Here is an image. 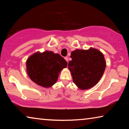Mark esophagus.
<instances>
[{
  "mask_svg": "<svg viewBox=\"0 0 129 129\" xmlns=\"http://www.w3.org/2000/svg\"><path fill=\"white\" fill-rule=\"evenodd\" d=\"M64 58H65V60H66L67 62H68V57H65Z\"/></svg>",
  "mask_w": 129,
  "mask_h": 129,
  "instance_id": "esophagus-1",
  "label": "esophagus"
}]
</instances>
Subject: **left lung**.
Here are the masks:
<instances>
[{"label":"left lung","mask_w":129,"mask_h":129,"mask_svg":"<svg viewBox=\"0 0 129 129\" xmlns=\"http://www.w3.org/2000/svg\"><path fill=\"white\" fill-rule=\"evenodd\" d=\"M68 63L73 82L80 90L92 88L101 79L106 68L104 54L99 49H76L71 52Z\"/></svg>","instance_id":"8db88e82"}]
</instances>
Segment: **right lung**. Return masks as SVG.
I'll use <instances>...</instances> for the list:
<instances>
[{"label":"right lung","mask_w":129,"mask_h":129,"mask_svg":"<svg viewBox=\"0 0 129 129\" xmlns=\"http://www.w3.org/2000/svg\"><path fill=\"white\" fill-rule=\"evenodd\" d=\"M68 63L59 54L53 52L38 51L26 61V70L32 81L44 88H51L57 81L61 71Z\"/></svg>","instance_id":"1"}]
</instances>
